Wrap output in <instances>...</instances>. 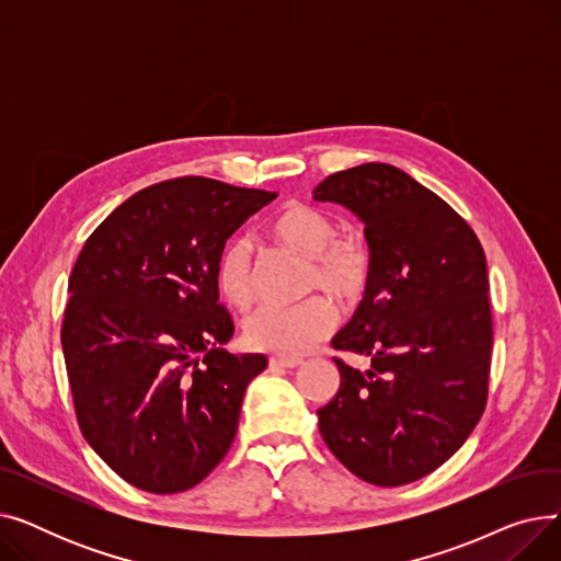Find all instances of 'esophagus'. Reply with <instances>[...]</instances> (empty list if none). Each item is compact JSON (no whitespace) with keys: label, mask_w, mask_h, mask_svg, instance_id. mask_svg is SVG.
Segmentation results:
<instances>
[{"label":"esophagus","mask_w":561,"mask_h":561,"mask_svg":"<svg viewBox=\"0 0 561 561\" xmlns=\"http://www.w3.org/2000/svg\"><path fill=\"white\" fill-rule=\"evenodd\" d=\"M268 364H271V368H296V366H300V364H302V359H300V357H282V355H273V357L268 359Z\"/></svg>","instance_id":"esophagus-1"}]
</instances>
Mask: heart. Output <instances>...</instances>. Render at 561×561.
I'll return each mask as SVG.
<instances>
[{
    "mask_svg": "<svg viewBox=\"0 0 561 561\" xmlns=\"http://www.w3.org/2000/svg\"><path fill=\"white\" fill-rule=\"evenodd\" d=\"M273 239L302 256L309 268L305 288L328 290L341 302L359 300L373 277V245L357 227L339 229L336 218L309 204H288L271 222ZM216 286L225 302L245 309L254 298L252 256L243 241L229 243L216 263ZM336 309L328 296H311L298 305H265L243 322V339L254 350L302 355L332 332Z\"/></svg>",
    "mask_w": 561,
    "mask_h": 561,
    "instance_id": "b5f03b06",
    "label": "heart"
}]
</instances>
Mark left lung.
<instances>
[{"instance_id": "left-lung-1", "label": "left lung", "mask_w": 561, "mask_h": 561, "mask_svg": "<svg viewBox=\"0 0 561 561\" xmlns=\"http://www.w3.org/2000/svg\"><path fill=\"white\" fill-rule=\"evenodd\" d=\"M313 197L357 214L375 256L362 305L332 339L334 350L370 357V370L334 357L341 387L318 409V427L357 478L409 484L448 461L484 414L486 256L453 206L396 165L334 172Z\"/></svg>"}]
</instances>
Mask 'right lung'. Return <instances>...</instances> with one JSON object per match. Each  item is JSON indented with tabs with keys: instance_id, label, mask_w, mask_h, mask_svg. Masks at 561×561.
I'll return each mask as SVG.
<instances>
[{
	"instance_id": "1",
	"label": "right lung",
	"mask_w": 561,
	"mask_h": 561,
	"mask_svg": "<svg viewBox=\"0 0 561 561\" xmlns=\"http://www.w3.org/2000/svg\"><path fill=\"white\" fill-rule=\"evenodd\" d=\"M277 193L176 176L123 202L75 263L61 343L83 438L150 493L199 484L227 455L263 355L222 350L216 263Z\"/></svg>"
}]
</instances>
